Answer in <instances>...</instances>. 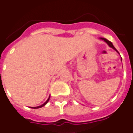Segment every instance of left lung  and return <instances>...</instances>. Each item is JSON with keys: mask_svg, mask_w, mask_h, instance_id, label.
Returning a JSON list of instances; mask_svg holds the SVG:
<instances>
[{"mask_svg": "<svg viewBox=\"0 0 133 133\" xmlns=\"http://www.w3.org/2000/svg\"><path fill=\"white\" fill-rule=\"evenodd\" d=\"M100 39H102V40H104V42H106L107 43V44H108V45H109V46H110V47H111V48H112L114 50H115V51H116L117 52V53H118L119 54V52L117 51V50L114 47V46H113V44H112V43L111 42H110V41H109V40H107V39H106V38H100ZM121 60H122V58H121Z\"/></svg>", "mask_w": 133, "mask_h": 133, "instance_id": "left-lung-1", "label": "left lung"}]
</instances>
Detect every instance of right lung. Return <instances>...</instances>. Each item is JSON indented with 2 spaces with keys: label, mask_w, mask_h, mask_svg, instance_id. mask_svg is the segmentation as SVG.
<instances>
[{
  "label": "right lung",
  "mask_w": 133,
  "mask_h": 133,
  "mask_svg": "<svg viewBox=\"0 0 133 133\" xmlns=\"http://www.w3.org/2000/svg\"><path fill=\"white\" fill-rule=\"evenodd\" d=\"M49 98H50V96H49V98H48V99H47V100H46V102H44V104H43L41 105V106H39V107H31V108H32V109H39V108H41V107H44V105L48 103L49 100Z\"/></svg>",
  "instance_id": "right-lung-1"
}]
</instances>
